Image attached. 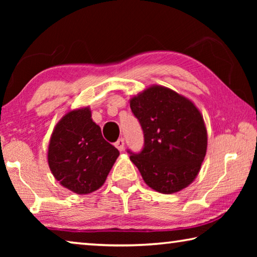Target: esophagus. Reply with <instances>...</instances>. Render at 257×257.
<instances>
[{
    "instance_id": "obj_1",
    "label": "esophagus",
    "mask_w": 257,
    "mask_h": 257,
    "mask_svg": "<svg viewBox=\"0 0 257 257\" xmlns=\"http://www.w3.org/2000/svg\"><path fill=\"white\" fill-rule=\"evenodd\" d=\"M115 147L116 149H118L119 151H123V149H124V139L123 138H120V139H118V141L115 142Z\"/></svg>"
}]
</instances>
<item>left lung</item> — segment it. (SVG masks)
<instances>
[{
  "instance_id": "1",
  "label": "left lung",
  "mask_w": 257,
  "mask_h": 257,
  "mask_svg": "<svg viewBox=\"0 0 257 257\" xmlns=\"http://www.w3.org/2000/svg\"><path fill=\"white\" fill-rule=\"evenodd\" d=\"M144 132V149L132 154L146 185L173 194L197 177L207 150V132L196 105L168 87L152 85L130 98Z\"/></svg>"
}]
</instances>
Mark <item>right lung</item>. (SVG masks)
Returning a JSON list of instances; mask_svg holds the SVG:
<instances>
[{"instance_id": "add662e5", "label": "right lung", "mask_w": 257, "mask_h": 257, "mask_svg": "<svg viewBox=\"0 0 257 257\" xmlns=\"http://www.w3.org/2000/svg\"><path fill=\"white\" fill-rule=\"evenodd\" d=\"M119 151L102 136L89 106L64 114L51 135L47 162L61 186L78 195L101 188Z\"/></svg>"}]
</instances>
